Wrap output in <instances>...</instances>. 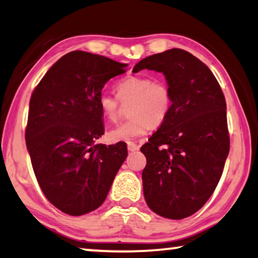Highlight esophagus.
<instances>
[{
	"instance_id": "34e87169",
	"label": "esophagus",
	"mask_w": 258,
	"mask_h": 258,
	"mask_svg": "<svg viewBox=\"0 0 258 258\" xmlns=\"http://www.w3.org/2000/svg\"><path fill=\"white\" fill-rule=\"evenodd\" d=\"M140 149V145H137L135 143H133V142H129L128 143V150L129 151H136Z\"/></svg>"
}]
</instances>
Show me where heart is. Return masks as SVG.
I'll use <instances>...</instances> for the list:
<instances>
[{"label":"heart","instance_id":"1","mask_svg":"<svg viewBox=\"0 0 258 258\" xmlns=\"http://www.w3.org/2000/svg\"><path fill=\"white\" fill-rule=\"evenodd\" d=\"M116 98L109 93H100L98 106L104 117L116 120L120 101L129 104V120L121 122L108 133L111 142H130L141 137L166 120L172 107V92L166 81L151 80L148 77L128 76L115 85Z\"/></svg>","mask_w":258,"mask_h":258}]
</instances>
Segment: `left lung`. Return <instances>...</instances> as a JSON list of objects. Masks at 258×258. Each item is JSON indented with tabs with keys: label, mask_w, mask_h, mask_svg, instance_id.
<instances>
[{
	"label": "left lung",
	"mask_w": 258,
	"mask_h": 258,
	"mask_svg": "<svg viewBox=\"0 0 258 258\" xmlns=\"http://www.w3.org/2000/svg\"><path fill=\"white\" fill-rule=\"evenodd\" d=\"M165 76L172 107L159 129L141 148L148 206L163 218L180 220L210 199L229 154L226 100L212 71L189 52L171 48L138 62L133 72Z\"/></svg>",
	"instance_id": "obj_1"
}]
</instances>
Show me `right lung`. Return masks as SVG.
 <instances>
[{
  "instance_id": "obj_1",
  "label": "right lung",
  "mask_w": 258,
  "mask_h": 258,
  "mask_svg": "<svg viewBox=\"0 0 258 258\" xmlns=\"http://www.w3.org/2000/svg\"><path fill=\"white\" fill-rule=\"evenodd\" d=\"M103 55L72 51L47 71L30 99L25 141L46 199L69 215L96 210L124 162L126 144H95L104 134L98 98L125 72Z\"/></svg>"
}]
</instances>
